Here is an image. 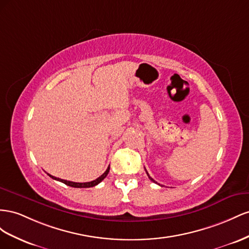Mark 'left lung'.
I'll use <instances>...</instances> for the list:
<instances>
[{
    "label": "left lung",
    "instance_id": "8db88e82",
    "mask_svg": "<svg viewBox=\"0 0 249 249\" xmlns=\"http://www.w3.org/2000/svg\"><path fill=\"white\" fill-rule=\"evenodd\" d=\"M146 173H147V175H148V177H149V178H150V180H152V181H153V182H155V183H158V182H156V181H155V180H154V179L152 178V177H150V175H149V174H148V172H147V171H146ZM159 184H160V183H159Z\"/></svg>",
    "mask_w": 249,
    "mask_h": 249
}]
</instances>
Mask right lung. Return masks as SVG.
Segmentation results:
<instances>
[{
    "label": "right lung",
    "mask_w": 249,
    "mask_h": 249,
    "mask_svg": "<svg viewBox=\"0 0 249 249\" xmlns=\"http://www.w3.org/2000/svg\"><path fill=\"white\" fill-rule=\"evenodd\" d=\"M108 172H109V167L106 169V171L100 176V177H98L97 179H95V180H93V181H89V182H74V181H70V180H65V179H60V178H57V177H55V176H52V175H50V174H48L50 177H51V178H53V179H55V180H58V181H61V182H63L65 184H67V186H70V187H73V188H90V187H95V186H97L98 183H100L106 176H107V174H108Z\"/></svg>",
    "instance_id": "add662e5"
}]
</instances>
